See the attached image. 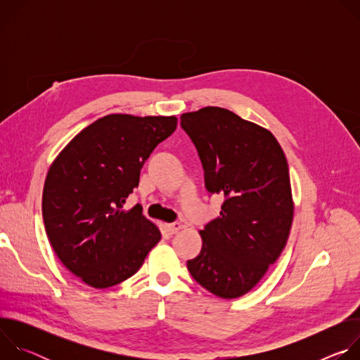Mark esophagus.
Segmentation results:
<instances>
[{
  "label": "esophagus",
  "instance_id": "esophagus-1",
  "mask_svg": "<svg viewBox=\"0 0 360 360\" xmlns=\"http://www.w3.org/2000/svg\"><path fill=\"white\" fill-rule=\"evenodd\" d=\"M181 228H182V224H181V222H172V224H168V225H167V231H168L169 235L176 233Z\"/></svg>",
  "mask_w": 360,
  "mask_h": 360
}]
</instances>
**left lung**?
<instances>
[{
  "mask_svg": "<svg viewBox=\"0 0 360 360\" xmlns=\"http://www.w3.org/2000/svg\"><path fill=\"white\" fill-rule=\"evenodd\" d=\"M203 168L205 188L224 196L219 218L199 231L202 249L186 262L211 293H248L282 253L293 219L289 168L276 138L236 114L207 107L181 117Z\"/></svg>",
  "mask_w": 360,
  "mask_h": 360,
  "instance_id": "left-lung-1",
  "label": "left lung"
}]
</instances>
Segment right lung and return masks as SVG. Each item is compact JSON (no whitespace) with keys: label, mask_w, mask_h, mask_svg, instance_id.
<instances>
[{"label":"right lung","mask_w":360,"mask_h":360,"mask_svg":"<svg viewBox=\"0 0 360 360\" xmlns=\"http://www.w3.org/2000/svg\"><path fill=\"white\" fill-rule=\"evenodd\" d=\"M175 117L114 114L82 129L51 165L42 218L51 246L75 276L98 289L131 278L161 239L141 205L122 207Z\"/></svg>","instance_id":"1"}]
</instances>
